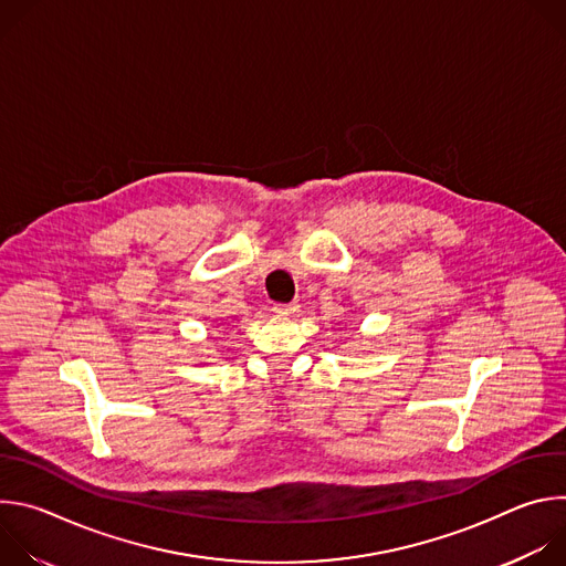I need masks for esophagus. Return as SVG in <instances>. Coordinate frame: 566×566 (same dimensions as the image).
<instances>
[{
    "mask_svg": "<svg viewBox=\"0 0 566 566\" xmlns=\"http://www.w3.org/2000/svg\"><path fill=\"white\" fill-rule=\"evenodd\" d=\"M273 313H275V315H284V317H286V315H295V313H297V304H295V302H291V304H275V306H273Z\"/></svg>",
    "mask_w": 566,
    "mask_h": 566,
    "instance_id": "obj_1",
    "label": "esophagus"
}]
</instances>
